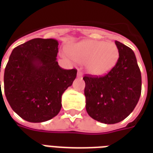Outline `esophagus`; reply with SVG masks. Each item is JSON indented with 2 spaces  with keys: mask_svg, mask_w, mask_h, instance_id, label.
Returning <instances> with one entry per match:
<instances>
[{
  "mask_svg": "<svg viewBox=\"0 0 153 153\" xmlns=\"http://www.w3.org/2000/svg\"><path fill=\"white\" fill-rule=\"evenodd\" d=\"M77 76L79 77V78H82V73L81 71H78V74H77Z\"/></svg>",
  "mask_w": 153,
  "mask_h": 153,
  "instance_id": "esophagus-1",
  "label": "esophagus"
}]
</instances>
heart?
I'll list each match as a JSON object with an SVG mask.
<instances>
[{"label": "heart", "mask_w": 153, "mask_h": 153, "mask_svg": "<svg viewBox=\"0 0 153 153\" xmlns=\"http://www.w3.org/2000/svg\"><path fill=\"white\" fill-rule=\"evenodd\" d=\"M69 52L63 54L66 59L86 63L87 71L93 75H103L116 65L119 51L114 43L95 39L83 40L69 48Z\"/></svg>", "instance_id": "1"}]
</instances>
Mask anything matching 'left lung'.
Listing matches in <instances>:
<instances>
[{
    "instance_id": "left-lung-1",
    "label": "left lung",
    "mask_w": 153,
    "mask_h": 153,
    "mask_svg": "<svg viewBox=\"0 0 153 153\" xmlns=\"http://www.w3.org/2000/svg\"><path fill=\"white\" fill-rule=\"evenodd\" d=\"M119 58L104 76L85 75L86 112L105 124L123 121L133 112L141 94V74L135 54L125 44L115 41Z\"/></svg>"
}]
</instances>
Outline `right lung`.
<instances>
[{"instance_id":"add662e5","label":"right lung","mask_w":153,"mask_h":153,"mask_svg":"<svg viewBox=\"0 0 153 153\" xmlns=\"http://www.w3.org/2000/svg\"><path fill=\"white\" fill-rule=\"evenodd\" d=\"M58 45L56 39L36 38L11 53L4 74V94L13 111L25 121L38 123L56 116L62 94L76 78V69L58 64Z\"/></svg>"}]
</instances>
